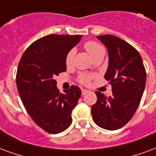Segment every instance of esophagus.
<instances>
[{
	"label": "esophagus",
	"mask_w": 156,
	"mask_h": 156,
	"mask_svg": "<svg viewBox=\"0 0 156 156\" xmlns=\"http://www.w3.org/2000/svg\"><path fill=\"white\" fill-rule=\"evenodd\" d=\"M81 91H82V95H86V93H88V92H89V90L86 89H82L81 90Z\"/></svg>",
	"instance_id": "1"
}]
</instances>
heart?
<instances>
[{
    "mask_svg": "<svg viewBox=\"0 0 156 156\" xmlns=\"http://www.w3.org/2000/svg\"><path fill=\"white\" fill-rule=\"evenodd\" d=\"M85 48L88 51L90 56L93 59L96 56H98L100 55H105V49L101 45H100L99 43L95 41H89L85 44ZM76 55V50L75 49H71L70 50L68 53H67L66 56V64L67 66H71L73 63L74 56ZM90 80V76L87 75H83L81 76V81L83 83H88Z\"/></svg>",
    "mask_w": 156,
    "mask_h": 156,
    "instance_id": "b5f03b06",
    "label": "heart"
}]
</instances>
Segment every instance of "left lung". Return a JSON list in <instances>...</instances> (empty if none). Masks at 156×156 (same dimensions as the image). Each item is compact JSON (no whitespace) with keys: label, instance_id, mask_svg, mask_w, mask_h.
I'll list each match as a JSON object with an SVG mask.
<instances>
[{"label":"left lung","instance_id":"8db88e82","mask_svg":"<svg viewBox=\"0 0 156 156\" xmlns=\"http://www.w3.org/2000/svg\"><path fill=\"white\" fill-rule=\"evenodd\" d=\"M108 51L109 61L105 79L110 81L112 95L106 98L96 91L97 101L91 106L95 123L115 130L128 123L137 110L146 82V72L139 52L119 37L97 36Z\"/></svg>","mask_w":156,"mask_h":156}]
</instances>
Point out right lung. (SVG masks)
Returning <instances> with one entry per match:
<instances>
[{
  "label": "right lung",
  "mask_w": 156,
  "mask_h": 156,
  "mask_svg": "<svg viewBox=\"0 0 156 156\" xmlns=\"http://www.w3.org/2000/svg\"><path fill=\"white\" fill-rule=\"evenodd\" d=\"M81 37L44 36L26 50L18 65L16 86L21 101L34 122L51 134L62 132L71 125V113L81 95L76 86L61 94L55 80L66 70V56Z\"/></svg>",
  "instance_id": "right-lung-1"
}]
</instances>
